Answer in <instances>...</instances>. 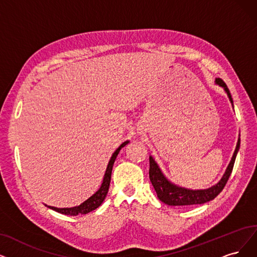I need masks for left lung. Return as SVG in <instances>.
<instances>
[{"label":"left lung","mask_w":257,"mask_h":257,"mask_svg":"<svg viewBox=\"0 0 257 257\" xmlns=\"http://www.w3.org/2000/svg\"><path fill=\"white\" fill-rule=\"evenodd\" d=\"M215 84L219 85L223 88L225 94L228 95V98L231 102L232 107L233 106V99L230 94V90L228 86L225 85L224 82L220 78L215 79ZM240 147V139L238 137L237 143H236V148L233 153V156L229 166L225 169V172L222 175L221 179L211 188L204 189V190H191L187 188H182L177 186V184L170 181L166 175L162 173L161 169L157 164L152 156H150V180L153 184L154 189H155L158 198L163 202L168 204V206H192V204H201L206 203L208 201L213 200L217 195L222 191L225 183H227L235 162L236 155H237L238 150Z\"/></svg>","instance_id":"8db88e82"}]
</instances>
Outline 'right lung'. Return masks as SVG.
Listing matches in <instances>:
<instances>
[{
  "instance_id": "right-lung-1",
  "label": "right lung",
  "mask_w": 257,
  "mask_h": 257,
  "mask_svg": "<svg viewBox=\"0 0 257 257\" xmlns=\"http://www.w3.org/2000/svg\"><path fill=\"white\" fill-rule=\"evenodd\" d=\"M130 141H124L122 143V145L112 153V155L108 161V164H107V168L105 170V173H104V176H103V180H102V183L101 186L99 188V190L91 195V196L86 199L84 202H82L81 204H79V206H76V207H73V208H55V207H50V206H45L51 210H54L58 213H61V214H64V215H70V216H76V215H79V214H87L91 211L96 210L97 208H99L101 206V203L104 201L106 195H107V192H108V188H109V183H110V177H111V171H112V166H114V162L118 156V154L120 152V150L122 148H124L127 143Z\"/></svg>"
}]
</instances>
